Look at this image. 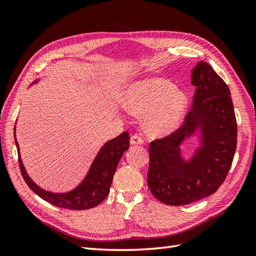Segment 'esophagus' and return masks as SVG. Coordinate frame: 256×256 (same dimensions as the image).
Returning a JSON list of instances; mask_svg holds the SVG:
<instances>
[{
  "mask_svg": "<svg viewBox=\"0 0 256 256\" xmlns=\"http://www.w3.org/2000/svg\"><path fill=\"white\" fill-rule=\"evenodd\" d=\"M144 140L142 138L141 136L138 134H134L130 138V144L131 145H138V144H143Z\"/></svg>",
  "mask_w": 256,
  "mask_h": 256,
  "instance_id": "34e87169",
  "label": "esophagus"
}]
</instances>
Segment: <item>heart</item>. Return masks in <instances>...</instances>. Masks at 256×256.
<instances>
[{
	"label": "heart",
	"mask_w": 256,
	"mask_h": 256,
	"mask_svg": "<svg viewBox=\"0 0 256 256\" xmlns=\"http://www.w3.org/2000/svg\"><path fill=\"white\" fill-rule=\"evenodd\" d=\"M124 106L136 115H144L145 129L150 134H171L180 125L188 108V96L170 81L150 76L128 85Z\"/></svg>",
	"instance_id": "b5f03b06"
}]
</instances>
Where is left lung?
Masks as SVG:
<instances>
[{"mask_svg":"<svg viewBox=\"0 0 256 256\" xmlns=\"http://www.w3.org/2000/svg\"><path fill=\"white\" fill-rule=\"evenodd\" d=\"M191 83L196 88L191 111L175 132L150 145L147 184L166 205H188L212 196L226 180L237 146V122L230 92L212 67L200 60ZM193 135L198 146L190 160L181 145Z\"/></svg>","mask_w":256,"mask_h":256,"instance_id":"8db88e82","label":"left lung"}]
</instances>
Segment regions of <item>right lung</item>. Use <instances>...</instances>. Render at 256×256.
<instances>
[{
    "mask_svg": "<svg viewBox=\"0 0 256 256\" xmlns=\"http://www.w3.org/2000/svg\"><path fill=\"white\" fill-rule=\"evenodd\" d=\"M14 132H16V126H14ZM14 142L18 150L20 171L23 180H26L30 190L56 207L72 209V210H84L99 205L109 194L116 166L124 152L129 148V134L125 131L118 136L108 141L98 152L84 180L74 189L63 193L44 190L32 180L21 160L16 134H14Z\"/></svg>",
    "mask_w": 256,
    "mask_h": 256,
    "instance_id": "add662e5",
    "label": "right lung"
}]
</instances>
